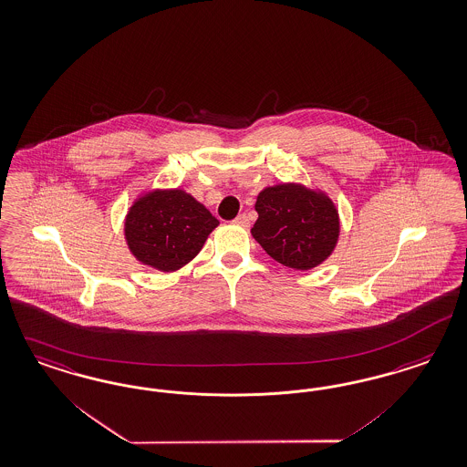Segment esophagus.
Masks as SVG:
<instances>
[{"mask_svg": "<svg viewBox=\"0 0 467 467\" xmlns=\"http://www.w3.org/2000/svg\"><path fill=\"white\" fill-rule=\"evenodd\" d=\"M234 223L239 226H247L249 225V220H247V216L242 213V214H239V216L234 220Z\"/></svg>", "mask_w": 467, "mask_h": 467, "instance_id": "1", "label": "esophagus"}]
</instances>
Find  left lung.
Listing matches in <instances>:
<instances>
[{
  "instance_id": "8db88e82",
  "label": "left lung",
  "mask_w": 467,
  "mask_h": 467,
  "mask_svg": "<svg viewBox=\"0 0 467 467\" xmlns=\"http://www.w3.org/2000/svg\"><path fill=\"white\" fill-rule=\"evenodd\" d=\"M253 237L294 270H310L332 254L339 239V214L324 192L299 183L266 187L256 199Z\"/></svg>"
}]
</instances>
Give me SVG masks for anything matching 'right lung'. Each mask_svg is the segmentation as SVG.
<instances>
[{"mask_svg": "<svg viewBox=\"0 0 467 467\" xmlns=\"http://www.w3.org/2000/svg\"><path fill=\"white\" fill-rule=\"evenodd\" d=\"M220 222L180 189L152 191L139 197L126 214L124 237L140 263L174 272L199 254Z\"/></svg>", "mask_w": 467, "mask_h": 467, "instance_id": "obj_1", "label": "right lung"}]
</instances>
